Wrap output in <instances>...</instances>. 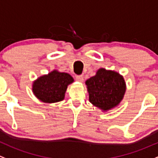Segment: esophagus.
Instances as JSON below:
<instances>
[{"label":"esophagus","instance_id":"1","mask_svg":"<svg viewBox=\"0 0 158 158\" xmlns=\"http://www.w3.org/2000/svg\"><path fill=\"white\" fill-rule=\"evenodd\" d=\"M76 80L79 82H82L84 81V78L82 76H76Z\"/></svg>","mask_w":158,"mask_h":158}]
</instances>
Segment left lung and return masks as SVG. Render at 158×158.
Here are the masks:
<instances>
[{"label": "left lung", "instance_id": "left-lung-1", "mask_svg": "<svg viewBox=\"0 0 158 158\" xmlns=\"http://www.w3.org/2000/svg\"><path fill=\"white\" fill-rule=\"evenodd\" d=\"M89 101L103 111L117 107L123 98L126 82L118 73L101 68L86 80Z\"/></svg>", "mask_w": 158, "mask_h": 158}]
</instances>
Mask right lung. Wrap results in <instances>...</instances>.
Here are the masks:
<instances>
[{
	"label": "right lung",
	"instance_id": "obj_1",
	"mask_svg": "<svg viewBox=\"0 0 158 158\" xmlns=\"http://www.w3.org/2000/svg\"><path fill=\"white\" fill-rule=\"evenodd\" d=\"M74 79L69 73L53 70L40 76L32 84L35 97L44 103H56L64 99L67 86Z\"/></svg>",
	"mask_w": 158,
	"mask_h": 158
}]
</instances>
